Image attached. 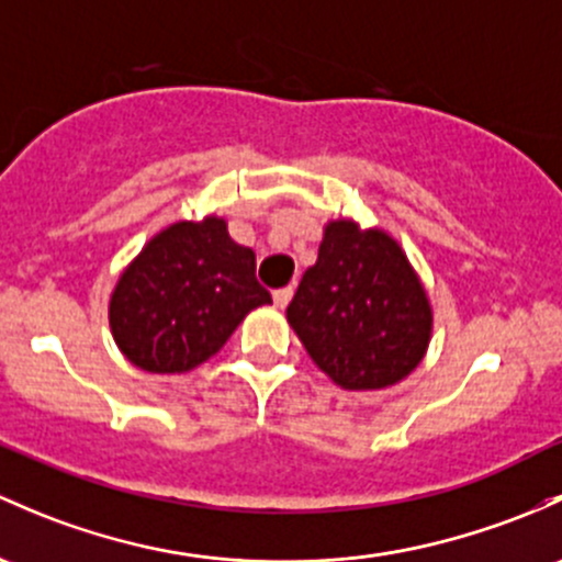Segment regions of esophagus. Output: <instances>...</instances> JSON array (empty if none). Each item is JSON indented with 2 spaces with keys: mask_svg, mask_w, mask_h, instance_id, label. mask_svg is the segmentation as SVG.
<instances>
[{
  "mask_svg": "<svg viewBox=\"0 0 562 562\" xmlns=\"http://www.w3.org/2000/svg\"><path fill=\"white\" fill-rule=\"evenodd\" d=\"M291 296H293V288H291V285L280 288V291H274V306H280V310H285L288 301H291Z\"/></svg>",
  "mask_w": 562,
  "mask_h": 562,
  "instance_id": "esophagus-1",
  "label": "esophagus"
}]
</instances>
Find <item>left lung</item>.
I'll return each instance as SVG.
<instances>
[{"instance_id": "1", "label": "left lung", "mask_w": 562, "mask_h": 562, "mask_svg": "<svg viewBox=\"0 0 562 562\" xmlns=\"http://www.w3.org/2000/svg\"><path fill=\"white\" fill-rule=\"evenodd\" d=\"M288 323L336 385L382 390L417 369L434 312L420 277L382 228L330 221L317 263L288 304Z\"/></svg>"}]
</instances>
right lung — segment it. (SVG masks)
I'll use <instances>...</instances> for the list:
<instances>
[{
	"label": "right lung",
	"mask_w": 562,
	"mask_h": 562,
	"mask_svg": "<svg viewBox=\"0 0 562 562\" xmlns=\"http://www.w3.org/2000/svg\"><path fill=\"white\" fill-rule=\"evenodd\" d=\"M271 304L256 280V252L228 236L223 217L180 221L153 236L110 296L121 352L150 374H182L215 356L245 315Z\"/></svg>",
	"instance_id": "obj_1"
}]
</instances>
